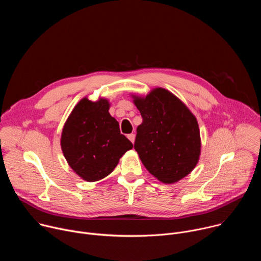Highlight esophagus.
Segmentation results:
<instances>
[{
	"label": "esophagus",
	"instance_id": "obj_1",
	"mask_svg": "<svg viewBox=\"0 0 261 261\" xmlns=\"http://www.w3.org/2000/svg\"><path fill=\"white\" fill-rule=\"evenodd\" d=\"M128 138H129V140H130L132 143H134V140H135V135H134L133 133H131V134H128Z\"/></svg>",
	"mask_w": 261,
	"mask_h": 261
}]
</instances>
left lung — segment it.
Masks as SVG:
<instances>
[{
  "label": "left lung",
  "instance_id": "obj_1",
  "mask_svg": "<svg viewBox=\"0 0 261 261\" xmlns=\"http://www.w3.org/2000/svg\"><path fill=\"white\" fill-rule=\"evenodd\" d=\"M132 97L142 117L134 143L142 164L165 184L178 181L199 160L201 141L196 118L163 88L154 89L145 97Z\"/></svg>",
  "mask_w": 261,
  "mask_h": 261
}]
</instances>
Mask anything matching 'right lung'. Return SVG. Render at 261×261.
<instances>
[{
  "mask_svg": "<svg viewBox=\"0 0 261 261\" xmlns=\"http://www.w3.org/2000/svg\"><path fill=\"white\" fill-rule=\"evenodd\" d=\"M109 102L82 99L67 119L61 136L63 154L83 179L96 181L114 171L120 158L133 147L108 113Z\"/></svg>",
  "mask_w": 261,
  "mask_h": 261,
  "instance_id": "right-lung-1",
  "label": "right lung"
}]
</instances>
